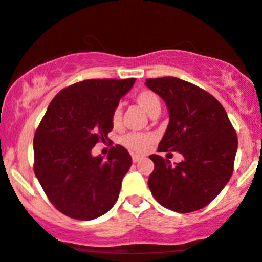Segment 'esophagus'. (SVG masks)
<instances>
[{
	"label": "esophagus",
	"mask_w": 262,
	"mask_h": 262,
	"mask_svg": "<svg viewBox=\"0 0 262 262\" xmlns=\"http://www.w3.org/2000/svg\"><path fill=\"white\" fill-rule=\"evenodd\" d=\"M132 159H133V162H138V161H140L143 158H141L140 155H135L134 154V155H132Z\"/></svg>",
	"instance_id": "1"
}]
</instances>
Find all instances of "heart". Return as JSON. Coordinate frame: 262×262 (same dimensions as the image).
<instances>
[{"mask_svg": "<svg viewBox=\"0 0 262 262\" xmlns=\"http://www.w3.org/2000/svg\"><path fill=\"white\" fill-rule=\"evenodd\" d=\"M135 102H137L139 106L149 114L150 117L152 116L155 112L160 111L161 104L160 100H159L158 96L151 91H141L135 96ZM112 124L114 127H118L122 122V110L121 107L117 106L112 112ZM154 138L149 134H143V133H130L127 134L122 139L123 145H125L127 148L134 150V151L143 152L149 148L150 144L152 143Z\"/></svg>", "mask_w": 262, "mask_h": 262, "instance_id": "b5f03b06", "label": "heart"}]
</instances>
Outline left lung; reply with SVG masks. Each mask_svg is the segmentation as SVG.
Returning a JSON list of instances; mask_svg holds the SVG:
<instances>
[{"instance_id":"1","label":"left lung","mask_w":262,"mask_h":262,"mask_svg":"<svg viewBox=\"0 0 262 262\" xmlns=\"http://www.w3.org/2000/svg\"><path fill=\"white\" fill-rule=\"evenodd\" d=\"M169 111V125L159 151H177L181 162L150 155L152 196L165 208L179 213L201 209L221 193L233 173L237 137L219 102L200 87L177 77L148 79Z\"/></svg>"}]
</instances>
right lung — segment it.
Instances as JSON below:
<instances>
[{
  "instance_id": "right-lung-1",
  "label": "right lung",
  "mask_w": 262,
  "mask_h": 262,
  "mask_svg": "<svg viewBox=\"0 0 262 262\" xmlns=\"http://www.w3.org/2000/svg\"><path fill=\"white\" fill-rule=\"evenodd\" d=\"M135 79L85 80L61 90L48 106L34 134V173L56 209L91 221L117 202L132 166L127 149L116 145L107 159L93 156L113 129L112 112Z\"/></svg>"
}]
</instances>
